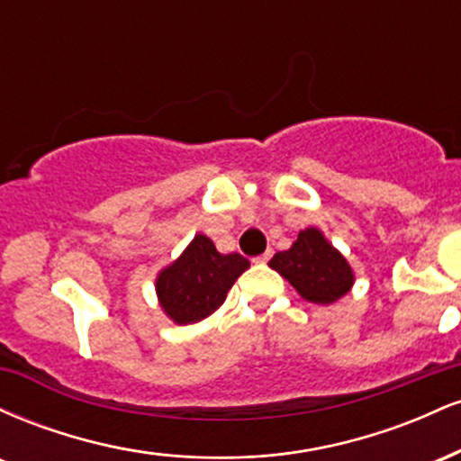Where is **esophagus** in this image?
<instances>
[{
	"instance_id": "34e87169",
	"label": "esophagus",
	"mask_w": 461,
	"mask_h": 461,
	"mask_svg": "<svg viewBox=\"0 0 461 461\" xmlns=\"http://www.w3.org/2000/svg\"><path fill=\"white\" fill-rule=\"evenodd\" d=\"M271 256H273V249H267V251H264L262 256H258V258H256V262H260V264L268 262V260H271Z\"/></svg>"
}]
</instances>
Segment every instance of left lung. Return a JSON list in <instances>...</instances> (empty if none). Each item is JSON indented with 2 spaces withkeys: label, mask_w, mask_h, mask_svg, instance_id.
Listing matches in <instances>:
<instances>
[{
  "label": "left lung",
  "mask_w": 461,
  "mask_h": 461,
  "mask_svg": "<svg viewBox=\"0 0 461 461\" xmlns=\"http://www.w3.org/2000/svg\"><path fill=\"white\" fill-rule=\"evenodd\" d=\"M268 267L293 284L310 303L330 305L351 290L353 268L321 230H301L297 240L285 251L275 253Z\"/></svg>",
  "instance_id": "8db88e82"
}]
</instances>
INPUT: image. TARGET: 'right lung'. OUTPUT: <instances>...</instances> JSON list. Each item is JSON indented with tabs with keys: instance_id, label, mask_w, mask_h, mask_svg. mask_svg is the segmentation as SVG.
Instances as JSON below:
<instances>
[{
	"instance_id": "right-lung-1",
	"label": "right lung",
	"mask_w": 461,
	"mask_h": 461,
	"mask_svg": "<svg viewBox=\"0 0 461 461\" xmlns=\"http://www.w3.org/2000/svg\"><path fill=\"white\" fill-rule=\"evenodd\" d=\"M247 268L249 260L240 253L223 256L208 236L197 234L182 256L158 275L160 308L177 325L203 321L223 305L230 288Z\"/></svg>"
}]
</instances>
